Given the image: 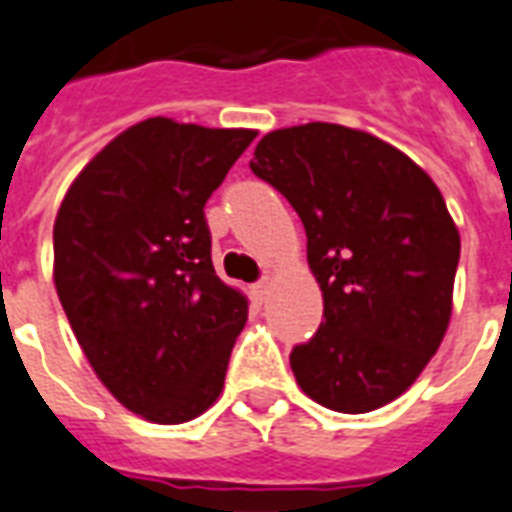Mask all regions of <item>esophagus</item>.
<instances>
[{"mask_svg":"<svg viewBox=\"0 0 512 512\" xmlns=\"http://www.w3.org/2000/svg\"><path fill=\"white\" fill-rule=\"evenodd\" d=\"M270 286H272L270 275H264V278H261L259 283H256V294H259V299H264V297H267V294H270Z\"/></svg>","mask_w":512,"mask_h":512,"instance_id":"34e87169","label":"esophagus"}]
</instances>
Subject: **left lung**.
<instances>
[{
	"label": "left lung",
	"mask_w": 512,
	"mask_h": 512,
	"mask_svg": "<svg viewBox=\"0 0 512 512\" xmlns=\"http://www.w3.org/2000/svg\"><path fill=\"white\" fill-rule=\"evenodd\" d=\"M251 169L302 218L324 291L326 321L291 351L302 391L337 413L397 399L451 321L461 242L440 188L388 142L321 121L261 137Z\"/></svg>",
	"instance_id": "8db88e82"
}]
</instances>
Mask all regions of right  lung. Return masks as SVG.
<instances>
[{"label":"right lung","instance_id":"obj_1","mask_svg":"<svg viewBox=\"0 0 512 512\" xmlns=\"http://www.w3.org/2000/svg\"><path fill=\"white\" fill-rule=\"evenodd\" d=\"M253 137L148 118L88 161L56 215L69 326L110 394L156 424L213 405L248 321L213 270L205 205Z\"/></svg>","mask_w":512,"mask_h":512}]
</instances>
